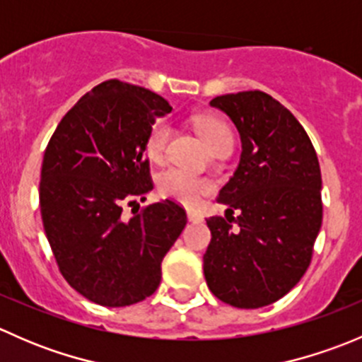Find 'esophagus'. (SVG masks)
I'll use <instances>...</instances> for the list:
<instances>
[{"label":"esophagus","instance_id":"34e87169","mask_svg":"<svg viewBox=\"0 0 362 362\" xmlns=\"http://www.w3.org/2000/svg\"><path fill=\"white\" fill-rule=\"evenodd\" d=\"M187 218H189V222H194V224H199V222H203V215L196 214V211H191V210L187 211Z\"/></svg>","mask_w":362,"mask_h":362}]
</instances>
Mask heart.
Wrapping results in <instances>:
<instances>
[{
	"label": "heart",
	"instance_id": "b5f03b06",
	"mask_svg": "<svg viewBox=\"0 0 362 362\" xmlns=\"http://www.w3.org/2000/svg\"><path fill=\"white\" fill-rule=\"evenodd\" d=\"M196 129H198L204 145L211 152L221 147L231 148L233 133L224 120L210 115L198 117ZM168 140H170V124L166 120H158L152 126L147 141H145V151H147L148 158L152 160H159L163 158ZM158 189L164 199H171V202L192 208L202 202L203 196L210 194L211 184L203 177H196V175L187 173L184 170H177V168H170L159 175Z\"/></svg>",
	"mask_w": 362,
	"mask_h": 362
}]
</instances>
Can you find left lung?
<instances>
[{
  "label": "left lung",
  "mask_w": 362,
  "mask_h": 362,
  "mask_svg": "<svg viewBox=\"0 0 362 362\" xmlns=\"http://www.w3.org/2000/svg\"><path fill=\"white\" fill-rule=\"evenodd\" d=\"M210 105L235 122L242 158L218 192L226 218H206L204 279L221 301L261 308L289 293L312 261L322 224L319 159L298 119L269 94L243 90Z\"/></svg>",
  "instance_id": "8db88e82"
}]
</instances>
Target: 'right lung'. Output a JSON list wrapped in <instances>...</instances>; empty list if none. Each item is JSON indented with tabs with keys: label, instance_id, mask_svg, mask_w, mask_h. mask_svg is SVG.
<instances>
[{
	"label": "right lung",
	"instance_id": "add662e5",
	"mask_svg": "<svg viewBox=\"0 0 362 362\" xmlns=\"http://www.w3.org/2000/svg\"><path fill=\"white\" fill-rule=\"evenodd\" d=\"M170 112L159 94L107 80L61 119L43 154L47 240L61 275L98 305L127 306L154 294L160 262L187 224L171 199L122 218L124 204L144 202L154 187L145 141L156 119Z\"/></svg>",
	"mask_w": 362,
	"mask_h": 362
}]
</instances>
